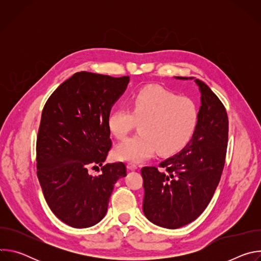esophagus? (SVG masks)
<instances>
[{
  "label": "esophagus",
  "mask_w": 261,
  "mask_h": 261,
  "mask_svg": "<svg viewBox=\"0 0 261 261\" xmlns=\"http://www.w3.org/2000/svg\"><path fill=\"white\" fill-rule=\"evenodd\" d=\"M127 168L130 170H136L137 169V165L134 163H128L127 164Z\"/></svg>",
  "instance_id": "1"
}]
</instances>
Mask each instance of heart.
<instances>
[{
  "label": "heart",
  "instance_id": "1",
  "mask_svg": "<svg viewBox=\"0 0 261 261\" xmlns=\"http://www.w3.org/2000/svg\"><path fill=\"white\" fill-rule=\"evenodd\" d=\"M140 123L137 136L121 141L114 156L121 161L141 162L158 151L173 155L193 138L199 123V108L194 100L178 97L159 87H145L134 93L129 109L118 108L107 118V128L118 139L124 138Z\"/></svg>",
  "mask_w": 261,
  "mask_h": 261
}]
</instances>
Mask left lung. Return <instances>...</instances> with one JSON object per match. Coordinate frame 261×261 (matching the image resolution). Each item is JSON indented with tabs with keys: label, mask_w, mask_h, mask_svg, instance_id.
Wrapping results in <instances>:
<instances>
[{
	"label": "left lung",
	"mask_w": 261,
	"mask_h": 261,
	"mask_svg": "<svg viewBox=\"0 0 261 261\" xmlns=\"http://www.w3.org/2000/svg\"><path fill=\"white\" fill-rule=\"evenodd\" d=\"M200 92L199 123L191 139L159 167L141 169L144 197L142 211L155 225L176 229L189 224L205 210L220 181L228 139L224 105L207 85L195 77Z\"/></svg>",
	"instance_id": "left-lung-1"
}]
</instances>
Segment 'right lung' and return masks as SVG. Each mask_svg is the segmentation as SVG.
Instances as JSON below:
<instances>
[{
	"label": "right lung",
	"instance_id": "1",
	"mask_svg": "<svg viewBox=\"0 0 261 261\" xmlns=\"http://www.w3.org/2000/svg\"><path fill=\"white\" fill-rule=\"evenodd\" d=\"M129 76L77 72L48 98L37 137V175L51 212L67 225L87 228L107 212L114 186L125 177L124 163H109L99 176L111 146L107 118L124 94Z\"/></svg>",
	"mask_w": 261,
	"mask_h": 261
}]
</instances>
